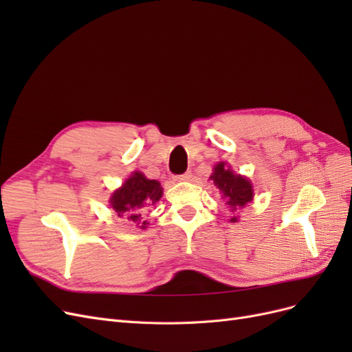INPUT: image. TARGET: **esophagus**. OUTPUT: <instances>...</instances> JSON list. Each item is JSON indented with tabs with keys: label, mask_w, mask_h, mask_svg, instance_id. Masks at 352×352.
<instances>
[{
	"label": "esophagus",
	"mask_w": 352,
	"mask_h": 352,
	"mask_svg": "<svg viewBox=\"0 0 352 352\" xmlns=\"http://www.w3.org/2000/svg\"><path fill=\"white\" fill-rule=\"evenodd\" d=\"M190 177H192V173L185 172L182 175H176L175 180H177V182H185V180H190Z\"/></svg>",
	"instance_id": "34e87169"
}]
</instances>
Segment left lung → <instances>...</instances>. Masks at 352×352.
Listing matches in <instances>:
<instances>
[{"label": "left lung", "mask_w": 352, "mask_h": 352, "mask_svg": "<svg viewBox=\"0 0 352 352\" xmlns=\"http://www.w3.org/2000/svg\"><path fill=\"white\" fill-rule=\"evenodd\" d=\"M214 185L223 192V198L226 199V204L236 210L238 207L247 206L252 199V186L248 179L239 175H233L225 163H219L214 167V173L210 177ZM236 217H232L230 221H236Z\"/></svg>", "instance_id": "left-lung-1"}]
</instances>
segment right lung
<instances>
[{
	"instance_id": "add662e5",
	"label": "right lung",
	"mask_w": 352,
	"mask_h": 352,
	"mask_svg": "<svg viewBox=\"0 0 352 352\" xmlns=\"http://www.w3.org/2000/svg\"><path fill=\"white\" fill-rule=\"evenodd\" d=\"M163 188L157 180L146 179L142 173L135 172L126 180L120 189L111 195V207L120 217L141 225L142 212L145 208L154 206L162 198ZM146 221H142L145 228Z\"/></svg>"
}]
</instances>
